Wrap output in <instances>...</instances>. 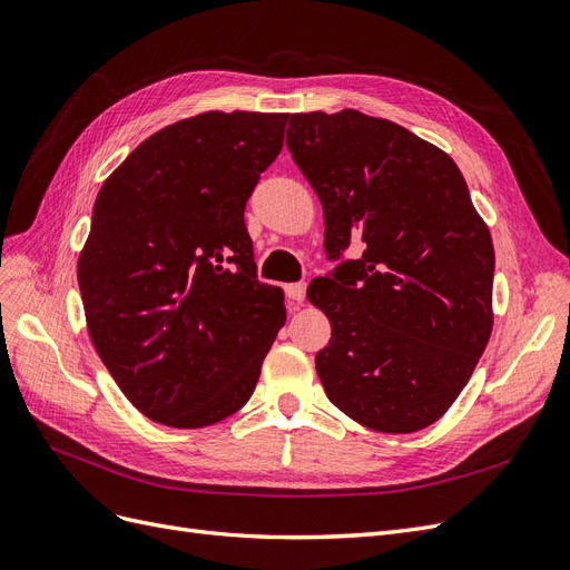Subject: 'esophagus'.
Wrapping results in <instances>:
<instances>
[{
	"label": "esophagus",
	"instance_id": "1",
	"mask_svg": "<svg viewBox=\"0 0 570 570\" xmlns=\"http://www.w3.org/2000/svg\"><path fill=\"white\" fill-rule=\"evenodd\" d=\"M286 296L293 301V303H303L305 301V284H288L286 286Z\"/></svg>",
	"mask_w": 570,
	"mask_h": 570
}]
</instances>
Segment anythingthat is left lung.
<instances>
[{
	"instance_id": "obj_1",
	"label": "left lung",
	"mask_w": 570,
	"mask_h": 570,
	"mask_svg": "<svg viewBox=\"0 0 570 570\" xmlns=\"http://www.w3.org/2000/svg\"><path fill=\"white\" fill-rule=\"evenodd\" d=\"M286 146L320 196L324 248L360 261L307 286L332 324L326 397L379 433H416L464 391L492 334L494 248L456 163L355 108L293 114Z\"/></svg>"
}]
</instances>
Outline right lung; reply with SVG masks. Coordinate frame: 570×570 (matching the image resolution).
<instances>
[{"label":"right lung","instance_id":"1","mask_svg":"<svg viewBox=\"0 0 570 570\" xmlns=\"http://www.w3.org/2000/svg\"><path fill=\"white\" fill-rule=\"evenodd\" d=\"M288 114L206 111L163 127L101 185L78 258L85 320L122 395L170 429L242 410L286 322L255 279L244 208Z\"/></svg>","mask_w":570,"mask_h":570}]
</instances>
